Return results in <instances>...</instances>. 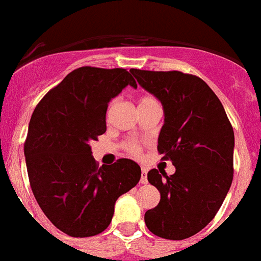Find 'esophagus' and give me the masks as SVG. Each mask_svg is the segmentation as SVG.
<instances>
[{"label": "esophagus", "instance_id": "esophagus-1", "mask_svg": "<svg viewBox=\"0 0 261 261\" xmlns=\"http://www.w3.org/2000/svg\"><path fill=\"white\" fill-rule=\"evenodd\" d=\"M147 172H148L147 168H145V167H141V178H140V183H141V185H147V183H148Z\"/></svg>", "mask_w": 261, "mask_h": 261}]
</instances>
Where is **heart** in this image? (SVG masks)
<instances>
[{"mask_svg":"<svg viewBox=\"0 0 261 261\" xmlns=\"http://www.w3.org/2000/svg\"><path fill=\"white\" fill-rule=\"evenodd\" d=\"M155 101H156L155 98L144 97L143 99L140 101V103H147V102H155ZM130 152H133V153H137V152H139V148L135 147V145H132V147H130Z\"/></svg>","mask_w":261,"mask_h":261,"instance_id":"obj_1","label":"heart"}]
</instances>
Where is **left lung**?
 Listing matches in <instances>:
<instances>
[{"instance_id":"8db88e82","label":"left lung","mask_w":261,"mask_h":261,"mask_svg":"<svg viewBox=\"0 0 261 261\" xmlns=\"http://www.w3.org/2000/svg\"><path fill=\"white\" fill-rule=\"evenodd\" d=\"M130 72L163 106L158 151L175 174L151 170L148 182L160 193L159 205L144 221L167 240L194 236L213 220L233 179L234 133L221 101L201 78L180 71Z\"/></svg>"}]
</instances>
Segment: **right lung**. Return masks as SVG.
<instances>
[{
    "mask_svg": "<svg viewBox=\"0 0 261 261\" xmlns=\"http://www.w3.org/2000/svg\"><path fill=\"white\" fill-rule=\"evenodd\" d=\"M136 81L124 68L74 70L39 102L24 155L37 203L56 228L90 237L109 226L120 195L136 186L140 166L118 159L98 167L90 141L106 132L109 102Z\"/></svg>",
    "mask_w": 261,
    "mask_h": 261,
    "instance_id": "1",
    "label": "right lung"
}]
</instances>
